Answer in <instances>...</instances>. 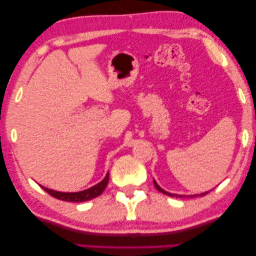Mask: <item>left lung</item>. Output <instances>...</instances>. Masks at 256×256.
Wrapping results in <instances>:
<instances>
[{"instance_id":"8db88e82","label":"left lung","mask_w":256,"mask_h":256,"mask_svg":"<svg viewBox=\"0 0 256 256\" xmlns=\"http://www.w3.org/2000/svg\"><path fill=\"white\" fill-rule=\"evenodd\" d=\"M154 184H155V188H157V190H158L160 192H162V194H166V196H169V197H182V196H180V194H170V192H166V191H164L163 188H160L158 185H157V183L155 180H154ZM206 194H208V192H205V194H199V196H205ZM196 196H198V194H196Z\"/></svg>"}]
</instances>
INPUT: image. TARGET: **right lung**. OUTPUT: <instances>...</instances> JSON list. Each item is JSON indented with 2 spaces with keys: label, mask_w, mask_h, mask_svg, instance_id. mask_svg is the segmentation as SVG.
Returning <instances> with one entry per match:
<instances>
[{
  "label": "right lung",
  "mask_w": 256,
  "mask_h": 256,
  "mask_svg": "<svg viewBox=\"0 0 256 256\" xmlns=\"http://www.w3.org/2000/svg\"><path fill=\"white\" fill-rule=\"evenodd\" d=\"M108 180H110V174H107L106 177L104 178V180H101L99 184L94 185V186L88 188V190L74 192V194H72V192L71 194H68V192H58V191L50 190V188H46L44 186L42 188H43V190L46 191L48 194H51L52 197L60 199V200L71 202H87L93 198L99 197V196L104 192V188H106Z\"/></svg>",
  "instance_id": "add662e5"
}]
</instances>
